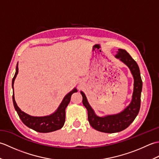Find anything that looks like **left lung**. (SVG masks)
Instances as JSON below:
<instances>
[{"mask_svg": "<svg viewBox=\"0 0 159 159\" xmlns=\"http://www.w3.org/2000/svg\"><path fill=\"white\" fill-rule=\"evenodd\" d=\"M116 57L129 67L134 78V89L132 100L126 109L117 114L99 117L96 116L92 107L89 105L85 93L80 92L83 96V104L87 110L88 121L90 125L96 130L107 133H117L126 129L135 119L139 113L141 105L142 80L139 66L125 50L118 49Z\"/></svg>", "mask_w": 159, "mask_h": 159, "instance_id": "1", "label": "left lung"}]
</instances>
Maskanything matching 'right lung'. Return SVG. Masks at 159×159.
Returning a JSON list of instances; mask_svg holds the SVG:
<instances>
[{
  "instance_id": "add662e5",
  "label": "right lung",
  "mask_w": 159,
  "mask_h": 159,
  "mask_svg": "<svg viewBox=\"0 0 159 159\" xmlns=\"http://www.w3.org/2000/svg\"><path fill=\"white\" fill-rule=\"evenodd\" d=\"M18 73V66L17 64L15 75L12 80V87L13 89V83ZM77 89L74 88L64 97L61 103L60 104L58 109L55 113L50 116L43 117H34L29 116L21 111L16 102L14 93L13 94V102L16 111L22 122L26 126L31 128L39 133H50L61 129L64 125L66 120V109L70 102L71 96L74 92H76Z\"/></svg>"
}]
</instances>
